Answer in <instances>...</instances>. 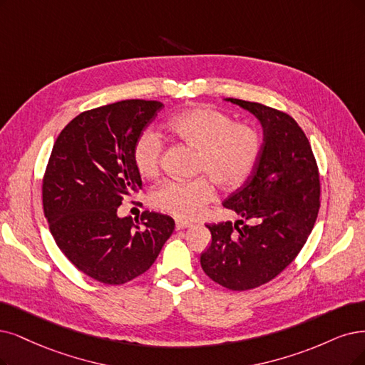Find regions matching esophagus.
<instances>
[{"label":"esophagus","mask_w":365,"mask_h":365,"mask_svg":"<svg viewBox=\"0 0 365 365\" xmlns=\"http://www.w3.org/2000/svg\"><path fill=\"white\" fill-rule=\"evenodd\" d=\"M192 224L187 221H182V220H175V230H183V228L191 227Z\"/></svg>","instance_id":"esophagus-1"}]
</instances>
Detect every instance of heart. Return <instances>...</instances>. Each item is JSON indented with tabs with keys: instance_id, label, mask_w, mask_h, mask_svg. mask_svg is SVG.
<instances>
[{
	"instance_id": "obj_1",
	"label": "heart",
	"mask_w": 365,
	"mask_h": 365,
	"mask_svg": "<svg viewBox=\"0 0 365 365\" xmlns=\"http://www.w3.org/2000/svg\"><path fill=\"white\" fill-rule=\"evenodd\" d=\"M170 137L195 148L192 180H165L152 191V205L173 217H197L213 198V183L232 191L244 185L262 153L259 130L248 123H233L232 115L212 106H197L171 117L165 123ZM162 140L153 130H144L133 143V165L143 178L158 174Z\"/></svg>"
}]
</instances>
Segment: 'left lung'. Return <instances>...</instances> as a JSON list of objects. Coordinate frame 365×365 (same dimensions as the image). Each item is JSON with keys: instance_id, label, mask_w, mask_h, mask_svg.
Instances as JSON below:
<instances>
[{"instance_id": "left-lung-1", "label": "left lung", "mask_w": 365, "mask_h": 365, "mask_svg": "<svg viewBox=\"0 0 365 365\" xmlns=\"http://www.w3.org/2000/svg\"><path fill=\"white\" fill-rule=\"evenodd\" d=\"M225 101L257 117L262 153L250 179L222 203L242 220L206 225L212 244L200 263L210 279L242 292L274 279L299 254L317 220L320 180L312 145L289 114L257 102Z\"/></svg>"}]
</instances>
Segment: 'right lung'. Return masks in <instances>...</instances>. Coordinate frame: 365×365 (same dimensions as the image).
Returning a JSON list of instances; mask_svg holds the SVG:
<instances>
[{"label": "right lung", "mask_w": 365, "mask_h": 365, "mask_svg": "<svg viewBox=\"0 0 365 365\" xmlns=\"http://www.w3.org/2000/svg\"><path fill=\"white\" fill-rule=\"evenodd\" d=\"M164 103L130 99L76 115L58 135L43 175V212L56 244L81 272L118 286L150 267L174 232L168 215L120 218L141 187L132 148Z\"/></svg>", "instance_id": "obj_1"}]
</instances>
